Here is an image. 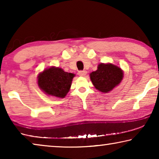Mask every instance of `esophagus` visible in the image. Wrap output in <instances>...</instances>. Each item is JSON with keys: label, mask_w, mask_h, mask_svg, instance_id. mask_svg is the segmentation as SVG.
<instances>
[{"label": "esophagus", "mask_w": 159, "mask_h": 159, "mask_svg": "<svg viewBox=\"0 0 159 159\" xmlns=\"http://www.w3.org/2000/svg\"><path fill=\"white\" fill-rule=\"evenodd\" d=\"M86 74H87V71H80L79 72V75L80 76H82V77H84Z\"/></svg>", "instance_id": "1"}]
</instances>
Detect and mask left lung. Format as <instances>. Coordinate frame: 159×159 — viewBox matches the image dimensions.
<instances>
[{"mask_svg": "<svg viewBox=\"0 0 159 159\" xmlns=\"http://www.w3.org/2000/svg\"><path fill=\"white\" fill-rule=\"evenodd\" d=\"M90 78L97 90L108 93L121 82L123 71L120 67L111 63H100L98 69L90 74Z\"/></svg>", "mask_w": 159, "mask_h": 159, "instance_id": "left-lung-1", "label": "left lung"}]
</instances>
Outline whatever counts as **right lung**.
<instances>
[{
  "mask_svg": "<svg viewBox=\"0 0 159 159\" xmlns=\"http://www.w3.org/2000/svg\"><path fill=\"white\" fill-rule=\"evenodd\" d=\"M74 76V74L52 66L40 72L37 83L40 89L47 95L64 98L69 93Z\"/></svg>",
  "mask_w": 159,
  "mask_h": 159,
  "instance_id": "right-lung-1",
  "label": "right lung"
}]
</instances>
